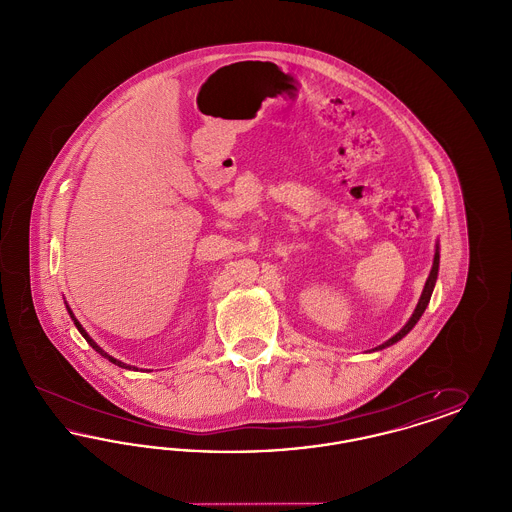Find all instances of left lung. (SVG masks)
Returning a JSON list of instances; mask_svg holds the SVG:
<instances>
[{
    "instance_id": "1",
    "label": "left lung",
    "mask_w": 512,
    "mask_h": 512,
    "mask_svg": "<svg viewBox=\"0 0 512 512\" xmlns=\"http://www.w3.org/2000/svg\"><path fill=\"white\" fill-rule=\"evenodd\" d=\"M438 270H439V251L436 249V255H434V265H432V270H430V276H428V280H426V286H424V290H422V295H420V301H418V305H416V309H414L413 317L409 318V322L391 338V340L386 341V343H382V345H378L376 349H384V347H388V345H393L395 341L401 340L403 336H407L411 330L414 328V324L418 322V318L422 317V313L426 311V307H428V303H430V297H432V292H434V286H436V280H438Z\"/></svg>"
}]
</instances>
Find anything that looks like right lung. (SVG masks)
<instances>
[{"label": "right lung", "instance_id": "1", "mask_svg": "<svg viewBox=\"0 0 512 512\" xmlns=\"http://www.w3.org/2000/svg\"><path fill=\"white\" fill-rule=\"evenodd\" d=\"M67 309H69V307H67ZM69 313H71V318H73L74 326H76V328H78V332H80V334H82V336H84V340L88 341V343H90V345H92V347H94V349H96V351H98V353H99V355H101V357H105V359H109V361H111V363H113V365L122 366V368H132V366L124 365V363H121V361H117V359H113V357H111V355H107V353H105V351H103V349H101V347H99L98 343H96V341L92 340V338H90V336H88V334H86V330H84V328H82V326H80V322H78V320H76V318H74L73 311H71V309H69ZM136 370H138V368H136Z\"/></svg>", "mask_w": 512, "mask_h": 512}]
</instances>
